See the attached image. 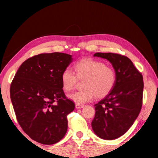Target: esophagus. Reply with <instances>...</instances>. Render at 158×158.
<instances>
[{"mask_svg": "<svg viewBox=\"0 0 158 158\" xmlns=\"http://www.w3.org/2000/svg\"><path fill=\"white\" fill-rule=\"evenodd\" d=\"M75 107L77 109H81L83 107H84V105H79V104H77L75 105Z\"/></svg>", "mask_w": 158, "mask_h": 158, "instance_id": "obj_1", "label": "esophagus"}]
</instances>
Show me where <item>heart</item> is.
I'll return each mask as SVG.
<instances>
[{
    "mask_svg": "<svg viewBox=\"0 0 158 158\" xmlns=\"http://www.w3.org/2000/svg\"><path fill=\"white\" fill-rule=\"evenodd\" d=\"M74 69L76 75L69 69L63 70L60 82L63 89L68 92L74 88L77 77L85 78L82 85L84 89L68 95L69 100L79 105L91 101L95 95L98 98L105 97L113 90L116 84L114 70L101 61L85 58L74 65Z\"/></svg>",
    "mask_w": 158,
    "mask_h": 158,
    "instance_id": "obj_1",
    "label": "heart"
}]
</instances>
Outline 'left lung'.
<instances>
[{
	"instance_id": "obj_1",
	"label": "left lung",
	"mask_w": 158,
	"mask_h": 158,
	"mask_svg": "<svg viewBox=\"0 0 158 158\" xmlns=\"http://www.w3.org/2000/svg\"><path fill=\"white\" fill-rule=\"evenodd\" d=\"M105 58L116 73L113 90L94 105L95 115L91 123L94 133L102 139L121 137L137 119L142 106L143 77L130 59L113 53H95Z\"/></svg>"
}]
</instances>
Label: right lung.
<instances>
[{
  "mask_svg": "<svg viewBox=\"0 0 158 158\" xmlns=\"http://www.w3.org/2000/svg\"><path fill=\"white\" fill-rule=\"evenodd\" d=\"M63 53H41L21 64L10 85V98L19 124L32 139L46 145L62 139L67 116L74 103L67 98L60 82L73 61Z\"/></svg>",
  "mask_w": 158,
  "mask_h": 158,
  "instance_id": "obj_1",
  "label": "right lung"
}]
</instances>
